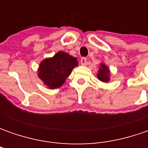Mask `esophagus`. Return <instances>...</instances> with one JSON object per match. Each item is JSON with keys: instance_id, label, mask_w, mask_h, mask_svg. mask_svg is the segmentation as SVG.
<instances>
[{"instance_id": "esophagus-1", "label": "esophagus", "mask_w": 148, "mask_h": 148, "mask_svg": "<svg viewBox=\"0 0 148 148\" xmlns=\"http://www.w3.org/2000/svg\"><path fill=\"white\" fill-rule=\"evenodd\" d=\"M86 61H87V60H86V58H82L81 59V64L82 66H86V62H87Z\"/></svg>"}]
</instances>
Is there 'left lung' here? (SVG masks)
<instances>
[{
  "instance_id": "left-lung-1",
  "label": "left lung",
  "mask_w": 148,
  "mask_h": 148,
  "mask_svg": "<svg viewBox=\"0 0 148 148\" xmlns=\"http://www.w3.org/2000/svg\"><path fill=\"white\" fill-rule=\"evenodd\" d=\"M97 78L100 82L105 83H108L110 81V70L105 63H100L98 73H97Z\"/></svg>"
}]
</instances>
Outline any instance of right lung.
Segmentation results:
<instances>
[{
    "mask_svg": "<svg viewBox=\"0 0 148 148\" xmlns=\"http://www.w3.org/2000/svg\"><path fill=\"white\" fill-rule=\"evenodd\" d=\"M77 66V58L60 51L53 57L47 58L40 62L38 76L49 89L59 88L70 76L73 68Z\"/></svg>",
    "mask_w": 148,
    "mask_h": 148,
    "instance_id": "add662e5",
    "label": "right lung"
}]
</instances>
